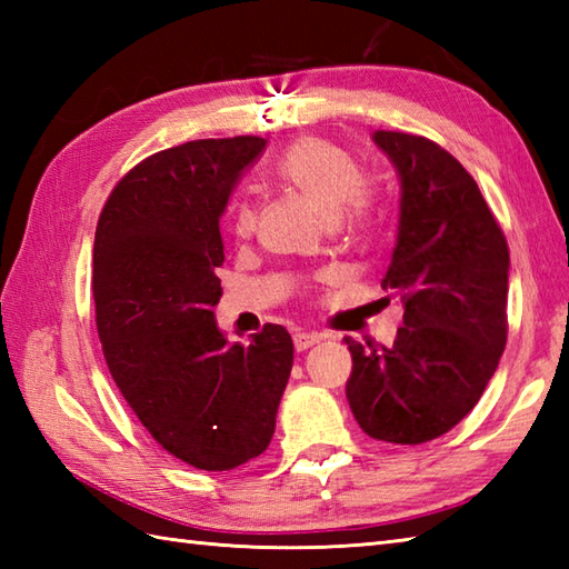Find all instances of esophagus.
Returning <instances> with one entry per match:
<instances>
[{
	"mask_svg": "<svg viewBox=\"0 0 569 569\" xmlns=\"http://www.w3.org/2000/svg\"><path fill=\"white\" fill-rule=\"evenodd\" d=\"M320 340H322V335H318V332H296L293 335V345L298 352H303V349L318 345Z\"/></svg>",
	"mask_w": 569,
	"mask_h": 569,
	"instance_id": "34e87169",
	"label": "esophagus"
}]
</instances>
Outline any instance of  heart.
Here are the masks:
<instances>
[{
  "label": "heart",
  "mask_w": 569,
  "mask_h": 569,
  "mask_svg": "<svg viewBox=\"0 0 569 569\" xmlns=\"http://www.w3.org/2000/svg\"><path fill=\"white\" fill-rule=\"evenodd\" d=\"M276 173L312 200L325 220L347 214L352 222H365L373 212L377 196L361 180L357 161L337 143L320 137H300L276 161ZM257 224V210L249 200H237L232 227L237 234H249Z\"/></svg>",
  "instance_id": "1"
}]
</instances>
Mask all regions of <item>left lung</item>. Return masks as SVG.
Listing matches in <instances>:
<instances>
[{"mask_svg": "<svg viewBox=\"0 0 569 569\" xmlns=\"http://www.w3.org/2000/svg\"><path fill=\"white\" fill-rule=\"evenodd\" d=\"M401 186L398 234L383 288L403 300V328L352 352L349 408L369 438H440L485 393L506 347L509 247L462 163L426 137L373 131Z\"/></svg>", "mask_w": 569, "mask_h": 569, "instance_id": "obj_1", "label": "left lung"}]
</instances>
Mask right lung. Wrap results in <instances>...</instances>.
<instances>
[{"mask_svg":"<svg viewBox=\"0 0 569 569\" xmlns=\"http://www.w3.org/2000/svg\"><path fill=\"white\" fill-rule=\"evenodd\" d=\"M263 149L259 137H234L153 153L119 180L94 232L92 293L112 379L163 450L208 471L269 447L293 367L281 325L241 347L214 320L220 217Z\"/></svg>","mask_w":569,"mask_h":569,"instance_id":"obj_1","label":"right lung"}]
</instances>
